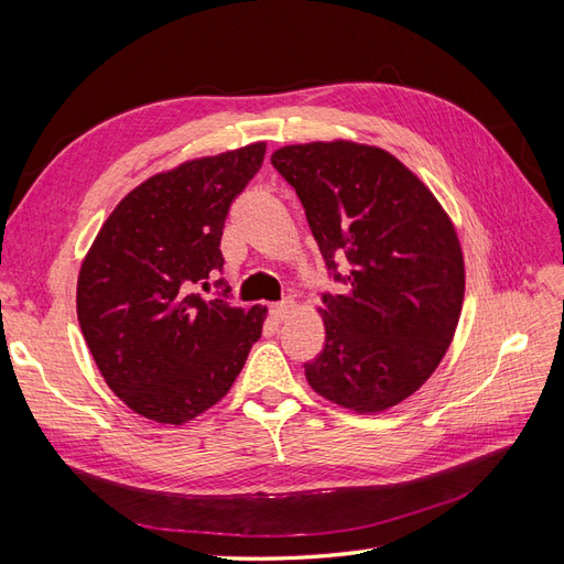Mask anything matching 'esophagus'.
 Wrapping results in <instances>:
<instances>
[{"label": "esophagus", "mask_w": 564, "mask_h": 564, "mask_svg": "<svg viewBox=\"0 0 564 564\" xmlns=\"http://www.w3.org/2000/svg\"><path fill=\"white\" fill-rule=\"evenodd\" d=\"M292 311H294V301L286 299V301H282V303H272V305H270V317L282 322V319H286L289 315H292Z\"/></svg>", "instance_id": "esophagus-1"}]
</instances>
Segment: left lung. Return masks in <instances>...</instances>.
Returning a JSON list of instances; mask_svg holds the SVG:
<instances>
[{"instance_id":"8db88e82","label":"left lung","mask_w":564,"mask_h":564,"mask_svg":"<svg viewBox=\"0 0 564 564\" xmlns=\"http://www.w3.org/2000/svg\"><path fill=\"white\" fill-rule=\"evenodd\" d=\"M270 162L296 191L334 280L346 284L344 294L322 296L327 338L305 379L357 414L400 404L442 362L464 305V253L447 212L373 145H284Z\"/></svg>"}]
</instances>
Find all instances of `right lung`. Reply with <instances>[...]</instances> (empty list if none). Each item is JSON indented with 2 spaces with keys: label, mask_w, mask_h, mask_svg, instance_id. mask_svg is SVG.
<instances>
[{
  "label": "right lung",
  "mask_w": 564,
  "mask_h": 564,
  "mask_svg": "<svg viewBox=\"0 0 564 564\" xmlns=\"http://www.w3.org/2000/svg\"><path fill=\"white\" fill-rule=\"evenodd\" d=\"M265 143L183 162L117 204L82 263L77 319L115 395L135 414L181 425L235 383L261 338L265 308L202 299L224 270L220 235Z\"/></svg>",
  "instance_id": "add662e5"
}]
</instances>
